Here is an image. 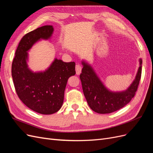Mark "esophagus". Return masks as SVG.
<instances>
[{"instance_id":"34e87169","label":"esophagus","mask_w":153,"mask_h":153,"mask_svg":"<svg viewBox=\"0 0 153 153\" xmlns=\"http://www.w3.org/2000/svg\"><path fill=\"white\" fill-rule=\"evenodd\" d=\"M75 70H76V74L77 75H80V73H81V71H82V67L80 65H79V64H77V65H76L75 66Z\"/></svg>"}]
</instances>
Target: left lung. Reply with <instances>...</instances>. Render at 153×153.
Returning <instances> with one entry per match:
<instances>
[{"label":"left lung","instance_id":"8db88e82","mask_svg":"<svg viewBox=\"0 0 153 153\" xmlns=\"http://www.w3.org/2000/svg\"><path fill=\"white\" fill-rule=\"evenodd\" d=\"M139 62L135 78L130 86L125 91L114 92L105 86L89 63L82 61L83 68L80 78L83 92L90 108L98 114H110L126 105L135 96L139 84L142 73L141 59Z\"/></svg>","mask_w":153,"mask_h":153}]
</instances>
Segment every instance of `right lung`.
<instances>
[{"label":"right lung","instance_id":"right-lung-1","mask_svg":"<svg viewBox=\"0 0 153 153\" xmlns=\"http://www.w3.org/2000/svg\"><path fill=\"white\" fill-rule=\"evenodd\" d=\"M53 30L52 25H45L26 34L18 46L11 68L20 100L34 112L45 115L61 108L68 78L76 73L75 62H64L57 58L45 71L34 72L29 68V50L38 41L50 39Z\"/></svg>","mask_w":153,"mask_h":153}]
</instances>
